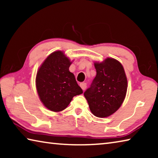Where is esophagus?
I'll return each instance as SVG.
<instances>
[{
  "instance_id": "34e87169",
  "label": "esophagus",
  "mask_w": 158,
  "mask_h": 158,
  "mask_svg": "<svg viewBox=\"0 0 158 158\" xmlns=\"http://www.w3.org/2000/svg\"><path fill=\"white\" fill-rule=\"evenodd\" d=\"M79 85H80V86H81L82 90H84L85 89H86V84H85V83H84V82L81 83V84H79Z\"/></svg>"
}]
</instances>
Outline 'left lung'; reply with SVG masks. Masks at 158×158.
I'll use <instances>...</instances> for the list:
<instances>
[{"mask_svg": "<svg viewBox=\"0 0 158 158\" xmlns=\"http://www.w3.org/2000/svg\"><path fill=\"white\" fill-rule=\"evenodd\" d=\"M94 65L97 74L84 96L94 116L108 117L123 102L127 89V77L121 63L114 58H107Z\"/></svg>", "mask_w": 158, "mask_h": 158, "instance_id": "1", "label": "left lung"}]
</instances>
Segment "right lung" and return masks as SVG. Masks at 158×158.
<instances>
[{"instance_id":"1","label":"right lung","mask_w":158,"mask_h":158,"mask_svg":"<svg viewBox=\"0 0 158 158\" xmlns=\"http://www.w3.org/2000/svg\"><path fill=\"white\" fill-rule=\"evenodd\" d=\"M72 62L61 51L48 56L37 73V93L49 110L61 111L69 105L74 96L83 93L74 74L69 71Z\"/></svg>"}]
</instances>
